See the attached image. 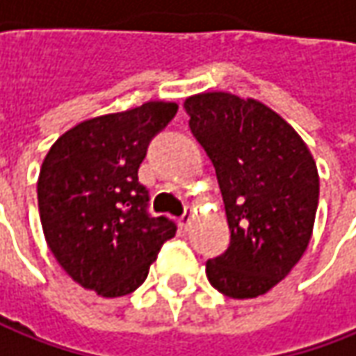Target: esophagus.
Masks as SVG:
<instances>
[{"label": "esophagus", "mask_w": 356, "mask_h": 356, "mask_svg": "<svg viewBox=\"0 0 356 356\" xmlns=\"http://www.w3.org/2000/svg\"><path fill=\"white\" fill-rule=\"evenodd\" d=\"M179 224H181V228L183 229H188V224H191V214H188V212H185V214L179 218Z\"/></svg>", "instance_id": "esophagus-1"}]
</instances>
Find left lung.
I'll list each match as a JSON object with an SVG mask.
<instances>
[{"label": "left lung", "instance_id": "obj_1", "mask_svg": "<svg viewBox=\"0 0 356 356\" xmlns=\"http://www.w3.org/2000/svg\"><path fill=\"white\" fill-rule=\"evenodd\" d=\"M188 127L216 169L228 249L207 261V277L229 298H257L304 255L320 198L310 149L275 111L214 91L185 101Z\"/></svg>", "mask_w": 356, "mask_h": 356}]
</instances>
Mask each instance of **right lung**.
<instances>
[{
    "label": "right lung",
    "instance_id": "1",
    "mask_svg": "<svg viewBox=\"0 0 356 356\" xmlns=\"http://www.w3.org/2000/svg\"><path fill=\"white\" fill-rule=\"evenodd\" d=\"M177 108L149 101L83 120L42 161L36 193L46 243L77 284L105 298L134 292L177 232L173 220L149 214V193L138 181L152 138Z\"/></svg>",
    "mask_w": 356,
    "mask_h": 356
}]
</instances>
